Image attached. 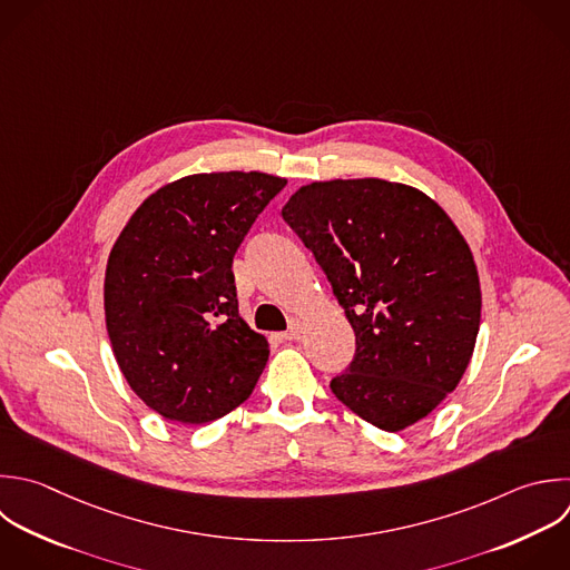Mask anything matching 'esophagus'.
I'll use <instances>...</instances> for the list:
<instances>
[{
    "instance_id": "esophagus-1",
    "label": "esophagus",
    "mask_w": 570,
    "mask_h": 570,
    "mask_svg": "<svg viewBox=\"0 0 570 570\" xmlns=\"http://www.w3.org/2000/svg\"><path fill=\"white\" fill-rule=\"evenodd\" d=\"M301 332H303L301 321H298V318H292V321H289L287 332H283V334H281V338H283V341H296V338H301Z\"/></svg>"
}]
</instances>
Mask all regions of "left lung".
Wrapping results in <instances>:
<instances>
[{
	"label": "left lung",
	"mask_w": 570,
	"mask_h": 570,
	"mask_svg": "<svg viewBox=\"0 0 570 570\" xmlns=\"http://www.w3.org/2000/svg\"><path fill=\"white\" fill-rule=\"evenodd\" d=\"M283 218L356 336L334 396L387 432L423 419L461 381L479 332V276L459 229L419 189L379 178L301 187Z\"/></svg>",
	"instance_id": "8db88e82"
}]
</instances>
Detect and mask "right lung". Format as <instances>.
Returning <instances> with one entry per match:
<instances>
[{
    "label": "right lung",
    "instance_id": "obj_1",
    "mask_svg": "<svg viewBox=\"0 0 570 570\" xmlns=\"http://www.w3.org/2000/svg\"><path fill=\"white\" fill-rule=\"evenodd\" d=\"M287 180L200 174L149 196L114 245L107 330L131 390L178 423L225 416L256 387L269 356L238 314L234 256Z\"/></svg>",
    "mask_w": 570,
    "mask_h": 570
}]
</instances>
